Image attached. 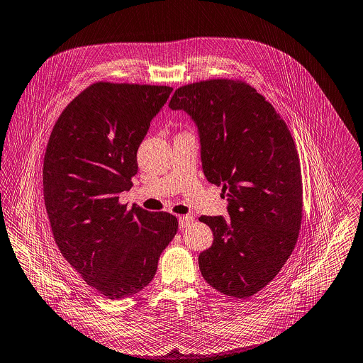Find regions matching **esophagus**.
<instances>
[{"instance_id": "obj_1", "label": "esophagus", "mask_w": 363, "mask_h": 363, "mask_svg": "<svg viewBox=\"0 0 363 363\" xmlns=\"http://www.w3.org/2000/svg\"><path fill=\"white\" fill-rule=\"evenodd\" d=\"M178 222H179V228L181 229H185V228H188L192 222H194V218L192 216H179V219H178Z\"/></svg>"}]
</instances>
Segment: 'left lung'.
I'll use <instances>...</instances> for the list:
<instances>
[{
	"mask_svg": "<svg viewBox=\"0 0 363 363\" xmlns=\"http://www.w3.org/2000/svg\"><path fill=\"white\" fill-rule=\"evenodd\" d=\"M169 107L195 120L203 174L223 186L229 203V219L199 218L213 233L199 255L201 273L219 293L249 298L280 273L298 240L303 179L293 135L276 108L238 79L181 86Z\"/></svg>",
	"mask_w": 363,
	"mask_h": 363,
	"instance_id": "8db88e82",
	"label": "left lung"
}]
</instances>
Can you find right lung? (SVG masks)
I'll return each instance as SVG.
<instances>
[{"instance_id":"obj_1","label":"right lung","mask_w":363,"mask_h":363,"mask_svg":"<svg viewBox=\"0 0 363 363\" xmlns=\"http://www.w3.org/2000/svg\"><path fill=\"white\" fill-rule=\"evenodd\" d=\"M172 87L96 82L62 111L43 158V196L62 256L110 300L141 291L178 230L168 212L128 208L137 150Z\"/></svg>"}]
</instances>
